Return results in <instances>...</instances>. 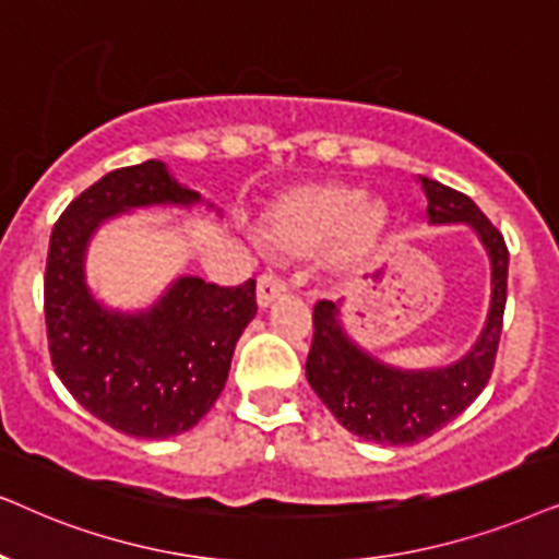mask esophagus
<instances>
[{"label":"esophagus","instance_id":"esophagus-1","mask_svg":"<svg viewBox=\"0 0 559 559\" xmlns=\"http://www.w3.org/2000/svg\"><path fill=\"white\" fill-rule=\"evenodd\" d=\"M284 294H286L284 278H278V275H273V273L260 275L258 278V307L260 309H267L275 299H281Z\"/></svg>","mask_w":559,"mask_h":559}]
</instances>
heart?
<instances>
[{
  "mask_svg": "<svg viewBox=\"0 0 559 559\" xmlns=\"http://www.w3.org/2000/svg\"><path fill=\"white\" fill-rule=\"evenodd\" d=\"M385 229V210L362 202L360 193L340 183L296 186L267 212L265 242L273 250L309 255L332 245V263L349 267L362 260Z\"/></svg>",
  "mask_w": 559,
  "mask_h": 559,
  "instance_id": "1",
  "label": "heart"
}]
</instances>
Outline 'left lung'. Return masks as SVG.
I'll return each mask as SVG.
<instances>
[{
    "mask_svg": "<svg viewBox=\"0 0 559 559\" xmlns=\"http://www.w3.org/2000/svg\"><path fill=\"white\" fill-rule=\"evenodd\" d=\"M427 193L429 225H467L490 258V309L475 345L457 362L429 370H401L376 360L347 337L340 304L314 307V337L307 357V381L337 421L378 444H414L455 419L480 396L493 373L501 340L509 250L471 197L419 176Z\"/></svg>",
    "mask_w": 559,
    "mask_h": 559,
    "instance_id": "left-lung-1",
    "label": "left lung"
}]
</instances>
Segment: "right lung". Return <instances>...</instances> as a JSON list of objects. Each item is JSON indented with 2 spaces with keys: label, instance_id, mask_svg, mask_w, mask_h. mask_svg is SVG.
<instances>
[{
  "label": "right lung",
  "instance_id": "add662e5",
  "mask_svg": "<svg viewBox=\"0 0 559 559\" xmlns=\"http://www.w3.org/2000/svg\"><path fill=\"white\" fill-rule=\"evenodd\" d=\"M199 202V191L178 183L166 163L145 160L88 186L50 235L46 326L56 373L86 412L138 440L181 435L214 406L237 340L258 311L255 281L217 286L181 275L151 309L115 311L88 292L86 248L117 214Z\"/></svg>",
  "mask_w": 559,
  "mask_h": 559
}]
</instances>
